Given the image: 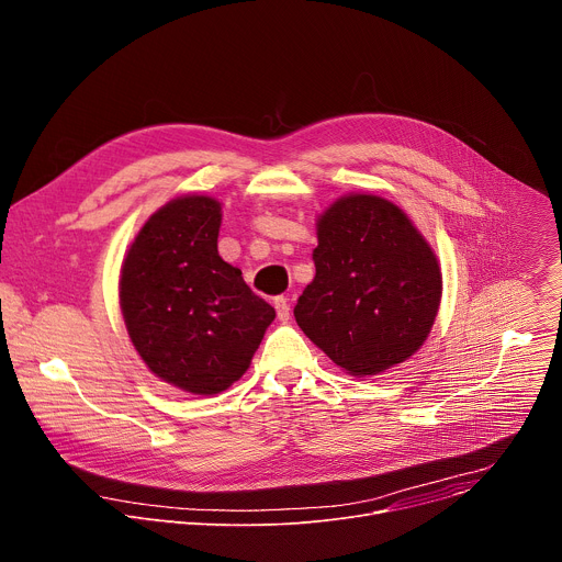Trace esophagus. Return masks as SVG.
Masks as SVG:
<instances>
[{"instance_id": "esophagus-1", "label": "esophagus", "mask_w": 562, "mask_h": 562, "mask_svg": "<svg viewBox=\"0 0 562 562\" xmlns=\"http://www.w3.org/2000/svg\"><path fill=\"white\" fill-rule=\"evenodd\" d=\"M273 304H276L278 317L282 319V323H286L289 315H291V302H289V297H286V295H278V297L273 300Z\"/></svg>"}]
</instances>
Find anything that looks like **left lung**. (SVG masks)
<instances>
[{
  "mask_svg": "<svg viewBox=\"0 0 562 562\" xmlns=\"http://www.w3.org/2000/svg\"><path fill=\"white\" fill-rule=\"evenodd\" d=\"M315 278L297 327L338 367L375 375L427 340L440 304L438 260L412 220L375 195H347L317 220Z\"/></svg>",
  "mask_w": 562,
  "mask_h": 562,
  "instance_id": "8db88e82",
  "label": "left lung"
}]
</instances>
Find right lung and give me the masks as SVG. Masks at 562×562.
I'll list each match as a JSON object with an SVG mask.
<instances>
[{"label":"right lung","mask_w":562,"mask_h":562,"mask_svg":"<svg viewBox=\"0 0 562 562\" xmlns=\"http://www.w3.org/2000/svg\"><path fill=\"white\" fill-rule=\"evenodd\" d=\"M220 202L187 195L148 217L122 267L120 304L148 369L213 395L243 375L276 308L217 254Z\"/></svg>","instance_id":"obj_1"}]
</instances>
